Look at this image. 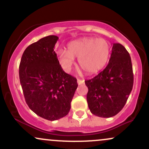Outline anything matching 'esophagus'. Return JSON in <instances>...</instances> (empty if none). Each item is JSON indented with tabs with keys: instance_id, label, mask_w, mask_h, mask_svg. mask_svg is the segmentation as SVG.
I'll list each match as a JSON object with an SVG mask.
<instances>
[{
	"instance_id": "34e87169",
	"label": "esophagus",
	"mask_w": 149,
	"mask_h": 149,
	"mask_svg": "<svg viewBox=\"0 0 149 149\" xmlns=\"http://www.w3.org/2000/svg\"><path fill=\"white\" fill-rule=\"evenodd\" d=\"M77 82H78V85H82L84 83V80H80V79H78L77 80Z\"/></svg>"
}]
</instances>
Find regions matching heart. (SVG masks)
<instances>
[{"label":"heart","mask_w":149,"mask_h":149,"mask_svg":"<svg viewBox=\"0 0 149 149\" xmlns=\"http://www.w3.org/2000/svg\"><path fill=\"white\" fill-rule=\"evenodd\" d=\"M109 42L104 38H83L74 40L68 45V50L60 49L58 53L61 66L66 71L74 64V58H78L80 69L89 75L102 70L107 64L110 55Z\"/></svg>","instance_id":"1"}]
</instances>
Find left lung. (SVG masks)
<instances>
[{"mask_svg": "<svg viewBox=\"0 0 149 149\" xmlns=\"http://www.w3.org/2000/svg\"><path fill=\"white\" fill-rule=\"evenodd\" d=\"M90 111L102 118L116 116L126 104L134 83L129 52L120 43L113 44L109 64L95 78L85 80Z\"/></svg>", "mask_w": 149, "mask_h": 149, "instance_id": "1", "label": "left lung"}]
</instances>
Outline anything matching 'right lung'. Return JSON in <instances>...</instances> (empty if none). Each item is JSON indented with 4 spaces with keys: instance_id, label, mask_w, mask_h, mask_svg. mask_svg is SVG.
<instances>
[{
    "instance_id": "add662e5",
    "label": "right lung",
    "mask_w": 149,
    "mask_h": 149,
    "mask_svg": "<svg viewBox=\"0 0 149 149\" xmlns=\"http://www.w3.org/2000/svg\"><path fill=\"white\" fill-rule=\"evenodd\" d=\"M59 38L48 36L26 48L19 64L24 96L31 111L48 120L69 113L78 87L76 78L63 71L54 47Z\"/></svg>"
}]
</instances>
